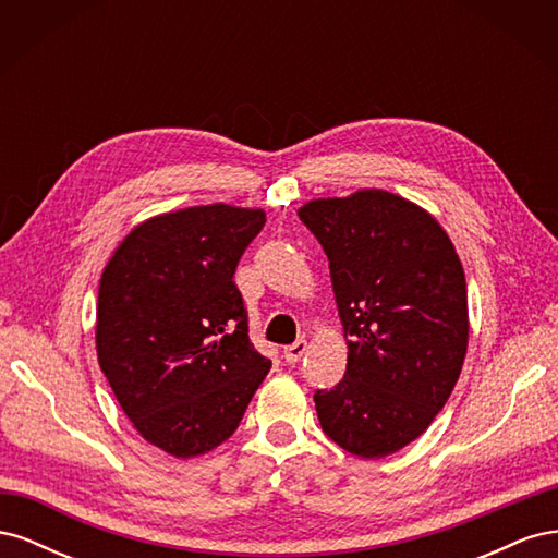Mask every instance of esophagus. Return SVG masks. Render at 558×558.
<instances>
[{
	"mask_svg": "<svg viewBox=\"0 0 558 558\" xmlns=\"http://www.w3.org/2000/svg\"><path fill=\"white\" fill-rule=\"evenodd\" d=\"M305 351H307V342L298 340L289 347H283V359H286V363H298L302 356H305Z\"/></svg>",
	"mask_w": 558,
	"mask_h": 558,
	"instance_id": "34e87169",
	"label": "esophagus"
}]
</instances>
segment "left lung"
Listing matches in <instances>:
<instances>
[{
    "label": "left lung",
    "instance_id": "obj_1",
    "mask_svg": "<svg viewBox=\"0 0 558 558\" xmlns=\"http://www.w3.org/2000/svg\"><path fill=\"white\" fill-rule=\"evenodd\" d=\"M330 267L347 337L344 379L314 393L320 428L361 459L408 447L445 408L468 351V289L449 234L379 189L298 211Z\"/></svg>",
    "mask_w": 558,
    "mask_h": 558
}]
</instances>
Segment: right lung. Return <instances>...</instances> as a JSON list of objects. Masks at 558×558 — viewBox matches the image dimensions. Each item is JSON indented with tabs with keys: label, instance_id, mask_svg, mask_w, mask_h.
<instances>
[{
	"label": "right lung",
	"instance_id": "right-lung-1",
	"mask_svg": "<svg viewBox=\"0 0 558 558\" xmlns=\"http://www.w3.org/2000/svg\"><path fill=\"white\" fill-rule=\"evenodd\" d=\"M263 209L189 207L140 223L99 279L97 361L146 442L193 459L226 442L269 373L232 277Z\"/></svg>",
	"mask_w": 558,
	"mask_h": 558
}]
</instances>
